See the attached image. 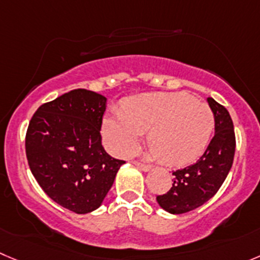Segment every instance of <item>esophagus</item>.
I'll use <instances>...</instances> for the list:
<instances>
[{
    "instance_id": "34e87169",
    "label": "esophagus",
    "mask_w": 260,
    "mask_h": 260,
    "mask_svg": "<svg viewBox=\"0 0 260 260\" xmlns=\"http://www.w3.org/2000/svg\"><path fill=\"white\" fill-rule=\"evenodd\" d=\"M135 166H138L140 170H143V171H149L150 170V165H148V163H143V162H139V160H137V162H134Z\"/></svg>"
}]
</instances>
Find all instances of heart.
Returning <instances> with one entry per match:
<instances>
[{
  "label": "heart",
  "instance_id": "obj_1",
  "mask_svg": "<svg viewBox=\"0 0 260 260\" xmlns=\"http://www.w3.org/2000/svg\"><path fill=\"white\" fill-rule=\"evenodd\" d=\"M213 113L187 93H150L130 97L103 123V134L117 154H130L149 130L148 144L162 163L191 162L208 144Z\"/></svg>",
  "mask_w": 260,
  "mask_h": 260
}]
</instances>
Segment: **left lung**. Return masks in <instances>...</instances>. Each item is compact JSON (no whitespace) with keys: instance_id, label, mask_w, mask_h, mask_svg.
<instances>
[{"instance_id":"obj_1","label":"left lung","mask_w":260,"mask_h":260,"mask_svg":"<svg viewBox=\"0 0 260 260\" xmlns=\"http://www.w3.org/2000/svg\"><path fill=\"white\" fill-rule=\"evenodd\" d=\"M214 115V135L202 157L185 169L172 172L174 184L167 192L157 195L165 211L181 214L208 202L219 190L232 167L236 148L234 123L229 111L213 98H207Z\"/></svg>"}]
</instances>
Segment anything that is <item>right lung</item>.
Returning a JSON list of instances; mask_svg holds the SVG:
<instances>
[{"label": "right lung", "instance_id": "right-lung-1", "mask_svg": "<svg viewBox=\"0 0 260 260\" xmlns=\"http://www.w3.org/2000/svg\"><path fill=\"white\" fill-rule=\"evenodd\" d=\"M107 98L74 89L43 103L25 135L29 167L39 186L63 208L84 214L102 204L125 160L102 145Z\"/></svg>", "mask_w": 260, "mask_h": 260}]
</instances>
